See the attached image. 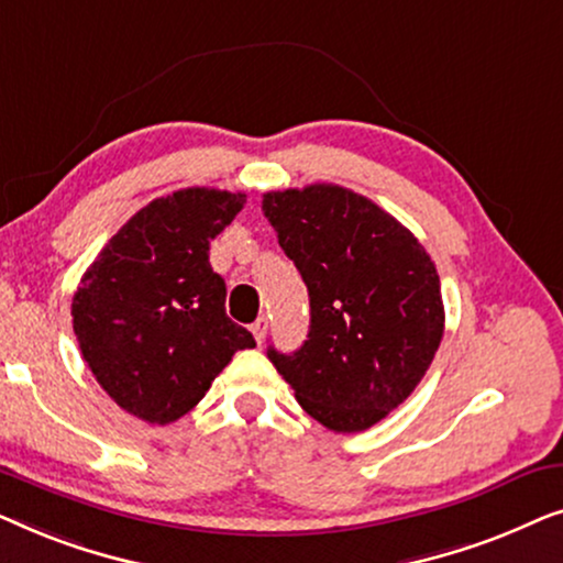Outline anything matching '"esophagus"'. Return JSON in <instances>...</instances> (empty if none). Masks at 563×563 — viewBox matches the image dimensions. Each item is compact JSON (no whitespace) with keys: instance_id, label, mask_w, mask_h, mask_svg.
I'll return each mask as SVG.
<instances>
[{"instance_id":"esophagus-1","label":"esophagus","mask_w":563,"mask_h":563,"mask_svg":"<svg viewBox=\"0 0 563 563\" xmlns=\"http://www.w3.org/2000/svg\"><path fill=\"white\" fill-rule=\"evenodd\" d=\"M266 330H268V320H266V318H258L256 322H253L251 333H253V338H256V343H264Z\"/></svg>"}]
</instances>
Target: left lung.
<instances>
[{
    "label": "left lung",
    "instance_id": "1",
    "mask_svg": "<svg viewBox=\"0 0 563 563\" xmlns=\"http://www.w3.org/2000/svg\"><path fill=\"white\" fill-rule=\"evenodd\" d=\"M264 214L310 291V333L268 349L302 410L361 433L402 405L443 338L435 264L402 222L335 184L264 195Z\"/></svg>",
    "mask_w": 563,
    "mask_h": 563
}]
</instances>
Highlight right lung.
Returning <instances> with one entry per match:
<instances>
[{"label":"right lung","mask_w":563,"mask_h":563,"mask_svg":"<svg viewBox=\"0 0 563 563\" xmlns=\"http://www.w3.org/2000/svg\"><path fill=\"white\" fill-rule=\"evenodd\" d=\"M245 195L189 187L137 210L74 295L81 356L122 410L153 426L179 420L210 389L249 330L225 312V282L210 241L243 210Z\"/></svg>","instance_id":"add662e5"}]
</instances>
